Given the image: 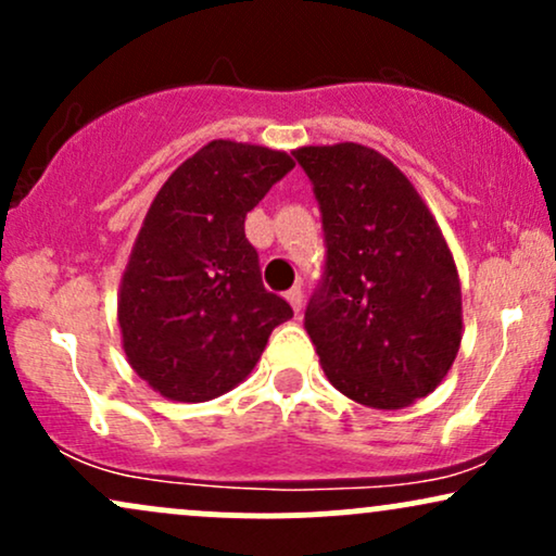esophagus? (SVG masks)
<instances>
[{
  "mask_svg": "<svg viewBox=\"0 0 556 556\" xmlns=\"http://www.w3.org/2000/svg\"><path fill=\"white\" fill-rule=\"evenodd\" d=\"M287 303L292 305V311L300 314V308H303V292H300V287H292V290H287Z\"/></svg>",
  "mask_w": 556,
  "mask_h": 556,
  "instance_id": "1",
  "label": "esophagus"
}]
</instances>
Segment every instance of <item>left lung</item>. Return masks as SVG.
Wrapping results in <instances>:
<instances>
[{"label": "left lung", "mask_w": 556, "mask_h": 556, "mask_svg": "<svg viewBox=\"0 0 556 556\" xmlns=\"http://www.w3.org/2000/svg\"><path fill=\"white\" fill-rule=\"evenodd\" d=\"M314 182L327 274L305 329L331 387L400 410L442 384L463 340L455 258L416 185L361 143L292 151Z\"/></svg>", "instance_id": "8db88e82"}]
</instances>
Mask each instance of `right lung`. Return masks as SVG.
I'll list each match as a JSON object with an SVG mask.
<instances>
[{"label": "right lung", "instance_id": "add662e5", "mask_svg": "<svg viewBox=\"0 0 556 556\" xmlns=\"http://www.w3.org/2000/svg\"><path fill=\"white\" fill-rule=\"evenodd\" d=\"M295 167L290 154L212 140L167 177L123 271L125 358L172 402H206L251 376L292 308L261 282L245 214Z\"/></svg>", "mask_w": 556, "mask_h": 556}]
</instances>
